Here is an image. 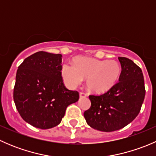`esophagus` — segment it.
Here are the masks:
<instances>
[{
  "instance_id": "obj_1",
  "label": "esophagus",
  "mask_w": 156,
  "mask_h": 156,
  "mask_svg": "<svg viewBox=\"0 0 156 156\" xmlns=\"http://www.w3.org/2000/svg\"><path fill=\"white\" fill-rule=\"evenodd\" d=\"M87 97V94L86 93L84 92H81L80 93V98H83V97Z\"/></svg>"
}]
</instances>
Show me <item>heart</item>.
I'll list each match as a JSON object with an SVG mask.
<instances>
[{
    "instance_id": "heart-1",
    "label": "heart",
    "mask_w": 156,
    "mask_h": 156,
    "mask_svg": "<svg viewBox=\"0 0 156 156\" xmlns=\"http://www.w3.org/2000/svg\"><path fill=\"white\" fill-rule=\"evenodd\" d=\"M121 69L115 60H101L88 56H77L73 64L64 63L61 75L66 85L75 88L87 78L91 91L103 93L112 87L120 75Z\"/></svg>"
}]
</instances>
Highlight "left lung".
Returning <instances> with one entry per match:
<instances>
[{
  "instance_id": "left-lung-1",
  "label": "left lung",
  "mask_w": 156,
  "mask_h": 156,
  "mask_svg": "<svg viewBox=\"0 0 156 156\" xmlns=\"http://www.w3.org/2000/svg\"><path fill=\"white\" fill-rule=\"evenodd\" d=\"M122 72L119 81L101 95H90L91 106L84 112L86 122L100 131L120 130L140 111L146 90L141 69L131 59L119 57Z\"/></svg>"
}]
</instances>
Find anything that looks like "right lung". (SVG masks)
Instances as JSON below:
<instances>
[{
	"instance_id": "right-lung-1",
	"label": "right lung",
	"mask_w": 156,
	"mask_h": 156,
	"mask_svg": "<svg viewBox=\"0 0 156 156\" xmlns=\"http://www.w3.org/2000/svg\"><path fill=\"white\" fill-rule=\"evenodd\" d=\"M62 55L39 51L18 67L13 89L16 107L32 126L49 129L59 125L67 106L76 103L79 94L64 85Z\"/></svg>"
}]
</instances>
